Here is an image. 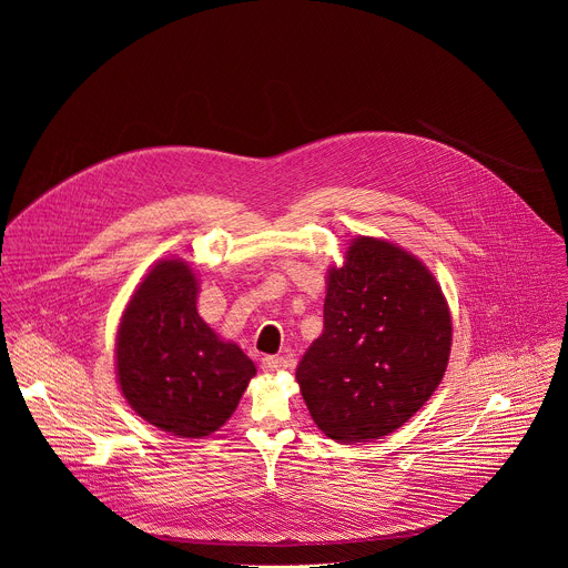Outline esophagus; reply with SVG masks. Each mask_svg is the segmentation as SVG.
Masks as SVG:
<instances>
[{"label":"esophagus","instance_id":"esophagus-1","mask_svg":"<svg viewBox=\"0 0 568 568\" xmlns=\"http://www.w3.org/2000/svg\"><path fill=\"white\" fill-rule=\"evenodd\" d=\"M290 364H287V359L285 357H278V355H267V357H263V371L265 373H281V371H285Z\"/></svg>","mask_w":568,"mask_h":568}]
</instances>
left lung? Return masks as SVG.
I'll return each instance as SVG.
<instances>
[{
  "label": "left lung",
  "instance_id": "1",
  "mask_svg": "<svg viewBox=\"0 0 568 568\" xmlns=\"http://www.w3.org/2000/svg\"><path fill=\"white\" fill-rule=\"evenodd\" d=\"M452 348L440 285L412 254L357 237L328 272L323 333L298 362L296 382L316 427L337 443L382 438L438 388Z\"/></svg>",
  "mask_w": 568,
  "mask_h": 568
}]
</instances>
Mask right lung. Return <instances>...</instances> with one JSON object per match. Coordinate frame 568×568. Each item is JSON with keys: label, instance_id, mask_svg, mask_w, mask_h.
I'll return each mask as SVG.
<instances>
[{"label": "right lung", "instance_id": "1", "mask_svg": "<svg viewBox=\"0 0 568 568\" xmlns=\"http://www.w3.org/2000/svg\"><path fill=\"white\" fill-rule=\"evenodd\" d=\"M197 281L161 261L130 298L116 333V375L130 407L178 438L217 432L235 412L254 362L197 314Z\"/></svg>", "mask_w": 568, "mask_h": 568}]
</instances>
